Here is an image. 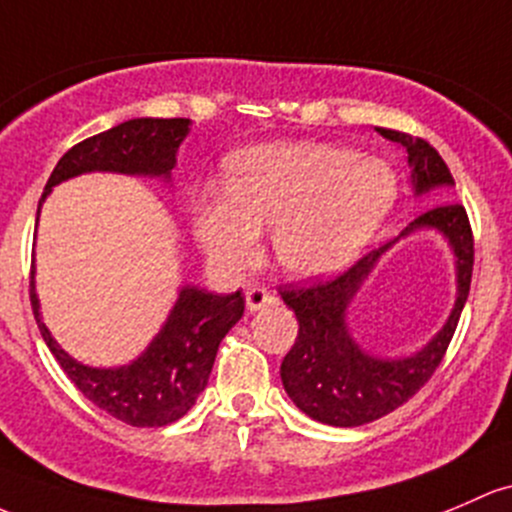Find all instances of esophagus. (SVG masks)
<instances>
[{
	"instance_id": "34e87169",
	"label": "esophagus",
	"mask_w": 512,
	"mask_h": 512,
	"mask_svg": "<svg viewBox=\"0 0 512 512\" xmlns=\"http://www.w3.org/2000/svg\"><path fill=\"white\" fill-rule=\"evenodd\" d=\"M245 304L247 311H262L265 306L277 304V294H272L270 289L265 287H250L245 292Z\"/></svg>"
}]
</instances>
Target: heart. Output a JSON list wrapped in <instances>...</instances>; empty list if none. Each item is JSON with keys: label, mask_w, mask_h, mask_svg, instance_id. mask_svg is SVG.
<instances>
[{"label": "heart", "mask_w": 512, "mask_h": 512, "mask_svg": "<svg viewBox=\"0 0 512 512\" xmlns=\"http://www.w3.org/2000/svg\"><path fill=\"white\" fill-rule=\"evenodd\" d=\"M395 201L397 176L383 159L328 142H267L225 159L223 188L193 193L191 228L215 270L238 274L272 225L282 270L319 279L351 265Z\"/></svg>", "instance_id": "b5f03b06"}]
</instances>
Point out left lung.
I'll return each instance as SVG.
<instances>
[{
    "mask_svg": "<svg viewBox=\"0 0 512 512\" xmlns=\"http://www.w3.org/2000/svg\"><path fill=\"white\" fill-rule=\"evenodd\" d=\"M385 139L397 142L407 152L414 196L451 188L454 176L437 149L419 137L395 129H380ZM417 229H437L455 252L457 299L445 326L424 349L410 356L383 359L363 352L347 328V306L364 279L377 266L379 257L397 239ZM473 272V235L464 206L446 203L414 218L395 240L360 257L353 267L331 282L314 287L284 289L282 299L299 321V336L292 351L284 355L282 385L289 400L311 419L331 427H360L397 410L419 390L449 348L461 309L469 299Z\"/></svg>",
    "mask_w": 512,
    "mask_h": 512,
    "instance_id": "left-lung-1",
    "label": "left lung"
}]
</instances>
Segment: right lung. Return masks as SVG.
Instances as JSON below:
<instances>
[{"mask_svg":"<svg viewBox=\"0 0 512 512\" xmlns=\"http://www.w3.org/2000/svg\"><path fill=\"white\" fill-rule=\"evenodd\" d=\"M188 132L191 120L184 117H134L75 144L53 169L36 215L41 213L43 201L53 186L80 174L107 171L147 176L169 184L176 154ZM34 274L36 267L31 265V309L48 351L95 407L132 427H166L196 405L198 395L206 390L211 378L220 341L245 311V297L240 292L213 294L208 289L184 284L164 326L132 363L117 368H93L63 351L43 324Z\"/></svg>","mask_w":512,"mask_h":512,"instance_id":"1","label":"right lung"}]
</instances>
